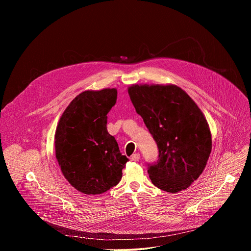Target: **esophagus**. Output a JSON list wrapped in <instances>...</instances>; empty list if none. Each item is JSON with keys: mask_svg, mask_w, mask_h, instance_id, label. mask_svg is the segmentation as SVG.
Here are the masks:
<instances>
[{"mask_svg": "<svg viewBox=\"0 0 251 251\" xmlns=\"http://www.w3.org/2000/svg\"><path fill=\"white\" fill-rule=\"evenodd\" d=\"M139 159H140V154H139V153H135V154H133V155L131 156V158H130V160H131V161H133V162H138V161H139Z\"/></svg>", "mask_w": 251, "mask_h": 251, "instance_id": "obj_1", "label": "esophagus"}]
</instances>
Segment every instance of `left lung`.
<instances>
[{"mask_svg":"<svg viewBox=\"0 0 251 251\" xmlns=\"http://www.w3.org/2000/svg\"><path fill=\"white\" fill-rule=\"evenodd\" d=\"M128 93L159 149L158 161L148 169L152 183L168 193L186 190L201 175L211 152L203 113L174 84H133Z\"/></svg>","mask_w":251,"mask_h":251,"instance_id":"8db88e82","label":"left lung"}]
</instances>
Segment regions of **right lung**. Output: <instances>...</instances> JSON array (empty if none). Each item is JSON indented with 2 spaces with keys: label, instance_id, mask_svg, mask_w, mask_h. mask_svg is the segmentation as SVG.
<instances>
[{
  "label": "right lung",
  "instance_id": "1",
  "mask_svg": "<svg viewBox=\"0 0 251 251\" xmlns=\"http://www.w3.org/2000/svg\"><path fill=\"white\" fill-rule=\"evenodd\" d=\"M117 90H86L69 103L54 135L55 157L61 173L75 189L98 195L116 186L129 161L107 131V114Z\"/></svg>",
  "mask_w": 251,
  "mask_h": 251
}]
</instances>
